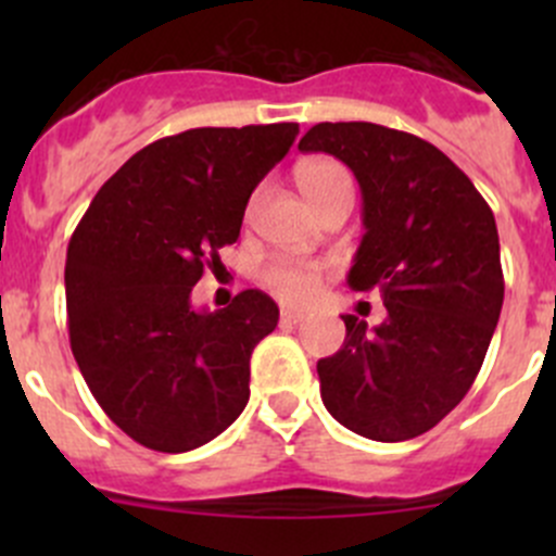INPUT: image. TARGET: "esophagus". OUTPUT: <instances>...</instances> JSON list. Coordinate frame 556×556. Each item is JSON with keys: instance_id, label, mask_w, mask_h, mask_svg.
Segmentation results:
<instances>
[{"instance_id": "obj_1", "label": "esophagus", "mask_w": 556, "mask_h": 556, "mask_svg": "<svg viewBox=\"0 0 556 556\" xmlns=\"http://www.w3.org/2000/svg\"><path fill=\"white\" fill-rule=\"evenodd\" d=\"M306 314L299 312V309H282V314H279V323L282 325H299L304 323Z\"/></svg>"}]
</instances>
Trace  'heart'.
I'll list each match as a JSON object with an SVG mask.
<instances>
[{
	"instance_id": "b5f03b06",
	"label": "heart",
	"mask_w": 556,
	"mask_h": 556,
	"mask_svg": "<svg viewBox=\"0 0 556 556\" xmlns=\"http://www.w3.org/2000/svg\"><path fill=\"white\" fill-rule=\"evenodd\" d=\"M295 182L314 212L336 195H352V174L333 159H309L295 169ZM325 268L312 261L277 257L263 268V282L282 301H309L323 288Z\"/></svg>"
}]
</instances>
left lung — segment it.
Wrapping results in <instances>:
<instances>
[{"label":"left lung","instance_id":"obj_1","mask_svg":"<svg viewBox=\"0 0 556 556\" xmlns=\"http://www.w3.org/2000/svg\"><path fill=\"white\" fill-rule=\"evenodd\" d=\"M355 172L363 242L350 288L379 290L387 319L341 314L344 346L317 363L325 408L352 433H428L473 384L503 306L495 215L435 144L377 123H317L299 142Z\"/></svg>","mask_w":556,"mask_h":556}]
</instances>
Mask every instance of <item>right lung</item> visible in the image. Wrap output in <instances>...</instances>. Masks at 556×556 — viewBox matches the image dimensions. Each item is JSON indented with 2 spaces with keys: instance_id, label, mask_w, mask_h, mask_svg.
I'll list each match as a JSON object with an SVG mask.
<instances>
[{
  "instance_id": "right-lung-1",
  "label": "right lung",
  "mask_w": 556,
  "mask_h": 556,
  "mask_svg": "<svg viewBox=\"0 0 556 556\" xmlns=\"http://www.w3.org/2000/svg\"><path fill=\"white\" fill-rule=\"evenodd\" d=\"M299 123L190 128L134 153L93 195L66 250V325L88 390L148 450L220 435L250 401V357L279 309L242 290L195 312L190 290L242 231L255 185Z\"/></svg>"
}]
</instances>
